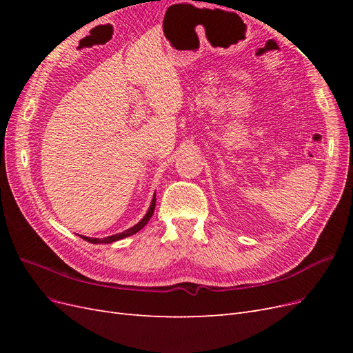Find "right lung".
Listing matches in <instances>:
<instances>
[{"mask_svg":"<svg viewBox=\"0 0 353 353\" xmlns=\"http://www.w3.org/2000/svg\"><path fill=\"white\" fill-rule=\"evenodd\" d=\"M154 208H156V193L153 194V199H152V203H150V208H148V210H147V213L144 215V218H143L140 222H138V223H135L134 227L128 228V230H125V231H122V232H119V234H114V236L104 237V239H92V237H85V236H79V237L83 239V240H87L88 243H92V244H109V243H114V241H117V240H122V239H125V237H130V236H132V234L138 232V231L143 230V228L147 225V222L150 221V218L153 216Z\"/></svg>","mask_w":353,"mask_h":353,"instance_id":"right-lung-1","label":"right lung"}]
</instances>
